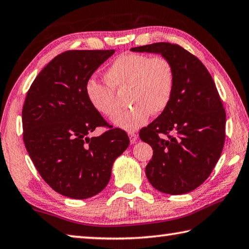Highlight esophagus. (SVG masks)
I'll return each mask as SVG.
<instances>
[{
	"label": "esophagus",
	"mask_w": 249,
	"mask_h": 249,
	"mask_svg": "<svg viewBox=\"0 0 249 249\" xmlns=\"http://www.w3.org/2000/svg\"><path fill=\"white\" fill-rule=\"evenodd\" d=\"M128 136L130 138V144H135L138 138V135L135 132H128Z\"/></svg>",
	"instance_id": "esophagus-1"
}]
</instances>
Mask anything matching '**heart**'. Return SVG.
I'll use <instances>...</instances> for the list:
<instances>
[{"label": "heart", "mask_w": 249, "mask_h": 249, "mask_svg": "<svg viewBox=\"0 0 249 249\" xmlns=\"http://www.w3.org/2000/svg\"><path fill=\"white\" fill-rule=\"evenodd\" d=\"M105 79L107 83L90 79L86 84V94L96 111L112 117L119 111L115 91H127L126 100L133 105L113 119V124L125 130L140 128L151 113L165 111L171 102L176 83L175 68L169 59L141 53L117 57L105 71Z\"/></svg>", "instance_id": "obj_1"}]
</instances>
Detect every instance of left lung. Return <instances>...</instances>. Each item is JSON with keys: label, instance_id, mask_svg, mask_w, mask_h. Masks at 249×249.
I'll return each mask as SVG.
<instances>
[{"label": "left lung", "instance_id": "left-lung-1", "mask_svg": "<svg viewBox=\"0 0 249 249\" xmlns=\"http://www.w3.org/2000/svg\"><path fill=\"white\" fill-rule=\"evenodd\" d=\"M160 53L171 61L176 83L171 102L140 137L154 153L148 181L167 195L191 192L209 178L225 142L226 114L205 66L179 45L155 43L130 49Z\"/></svg>", "mask_w": 249, "mask_h": 249}]
</instances>
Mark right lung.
I'll return each instance as SVG.
<instances>
[{
    "label": "right lung",
    "instance_id": "right-lung-1",
    "mask_svg": "<svg viewBox=\"0 0 249 249\" xmlns=\"http://www.w3.org/2000/svg\"><path fill=\"white\" fill-rule=\"evenodd\" d=\"M115 53L68 50L54 57L34 80L22 111L23 140L28 155L46 182L71 199L98 195L111 178L115 159L129 145L123 129L107 126L92 107L86 84Z\"/></svg>",
    "mask_w": 249,
    "mask_h": 249
}]
</instances>
